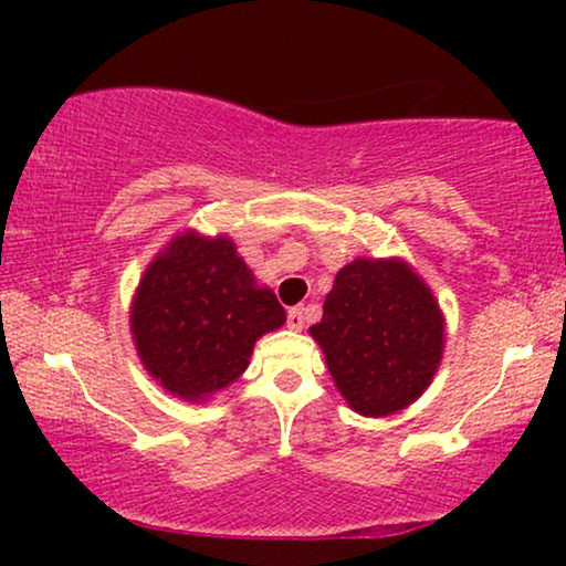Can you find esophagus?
Returning <instances> with one entry per match:
<instances>
[{"instance_id": "esophagus-1", "label": "esophagus", "mask_w": 566, "mask_h": 566, "mask_svg": "<svg viewBox=\"0 0 566 566\" xmlns=\"http://www.w3.org/2000/svg\"><path fill=\"white\" fill-rule=\"evenodd\" d=\"M304 319H306V316H304V308H301V306H293L291 308V312H289V327L291 329H304Z\"/></svg>"}]
</instances>
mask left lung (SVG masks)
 Masks as SVG:
<instances>
[{"label":"left lung","mask_w":566,"mask_h":566,"mask_svg":"<svg viewBox=\"0 0 566 566\" xmlns=\"http://www.w3.org/2000/svg\"><path fill=\"white\" fill-rule=\"evenodd\" d=\"M312 337L355 412L391 415L420 397L443 353V314L399 260H355L335 277Z\"/></svg>","instance_id":"left-lung-1"}]
</instances>
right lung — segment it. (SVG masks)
Returning <instances> with one entry per match:
<instances>
[{"label":"right lung","instance_id":"add662e5","mask_svg":"<svg viewBox=\"0 0 566 566\" xmlns=\"http://www.w3.org/2000/svg\"><path fill=\"white\" fill-rule=\"evenodd\" d=\"M283 322L275 293L254 285L231 239L182 234L144 273L130 332L146 370L198 401L237 381L258 337Z\"/></svg>","mask_w":566,"mask_h":566}]
</instances>
